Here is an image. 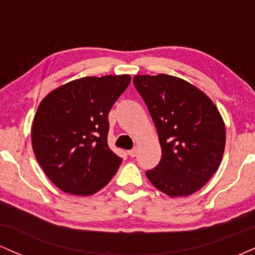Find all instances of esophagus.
<instances>
[{"label": "esophagus", "instance_id": "1", "mask_svg": "<svg viewBox=\"0 0 255 255\" xmlns=\"http://www.w3.org/2000/svg\"><path fill=\"white\" fill-rule=\"evenodd\" d=\"M136 153H137V150L136 148H133V150H129L128 151V154H129V156L133 158V157H135L136 156Z\"/></svg>", "mask_w": 255, "mask_h": 255}]
</instances>
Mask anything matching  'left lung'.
<instances>
[{
  "mask_svg": "<svg viewBox=\"0 0 255 255\" xmlns=\"http://www.w3.org/2000/svg\"><path fill=\"white\" fill-rule=\"evenodd\" d=\"M133 83L156 125L162 158L146 171L169 197H187L218 170L225 125L215 103L194 85L168 74L135 75Z\"/></svg>",
  "mask_w": 255,
  "mask_h": 255,
  "instance_id": "1",
  "label": "left lung"
}]
</instances>
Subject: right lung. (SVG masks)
I'll return each mask as SVG.
<instances>
[{"instance_id":"1","label":"right lung","mask_w":255,"mask_h":255,"mask_svg":"<svg viewBox=\"0 0 255 255\" xmlns=\"http://www.w3.org/2000/svg\"><path fill=\"white\" fill-rule=\"evenodd\" d=\"M129 83L128 74L80 78L52 90L38 105L32 148L62 192L95 194L118 172L122 158L108 146V114Z\"/></svg>"}]
</instances>
